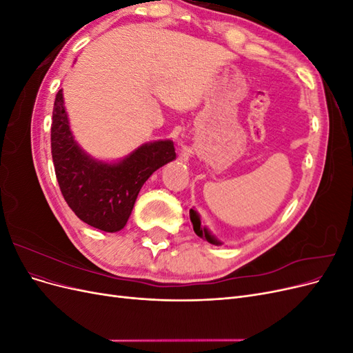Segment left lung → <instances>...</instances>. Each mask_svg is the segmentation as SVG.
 Here are the masks:
<instances>
[{"mask_svg":"<svg viewBox=\"0 0 353 353\" xmlns=\"http://www.w3.org/2000/svg\"><path fill=\"white\" fill-rule=\"evenodd\" d=\"M190 219H191V223H193V230L194 232L197 234V236L203 240L209 241L210 244H215V245H221L222 243L213 236V234L208 230V227H205L201 223V219H200V215L197 213V210L194 209H190Z\"/></svg>","mask_w":353,"mask_h":353,"instance_id":"obj_1","label":"left lung"}]
</instances>
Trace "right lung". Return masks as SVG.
I'll return each instance as SVG.
<instances>
[{
  "label": "right lung",
  "mask_w": 353,
  "mask_h": 353,
  "mask_svg": "<svg viewBox=\"0 0 353 353\" xmlns=\"http://www.w3.org/2000/svg\"><path fill=\"white\" fill-rule=\"evenodd\" d=\"M51 154L69 208L81 221L105 232L126 225L145 181L176 159L172 140L141 144L116 162L92 157L72 134L63 90L57 92L52 110Z\"/></svg>",
  "instance_id": "add662e5"
}]
</instances>
